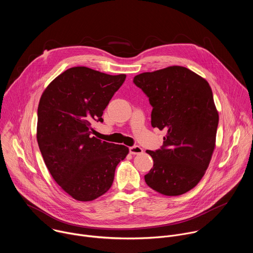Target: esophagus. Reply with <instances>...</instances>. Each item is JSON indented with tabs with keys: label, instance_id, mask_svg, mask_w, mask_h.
Instances as JSON below:
<instances>
[{
	"label": "esophagus",
	"instance_id": "esophagus-1",
	"mask_svg": "<svg viewBox=\"0 0 253 253\" xmlns=\"http://www.w3.org/2000/svg\"><path fill=\"white\" fill-rule=\"evenodd\" d=\"M129 151H130V153H131L132 155H136V154H141V153L143 152V149H142L140 146L135 145V146L130 147V148H129Z\"/></svg>",
	"mask_w": 253,
	"mask_h": 253
}]
</instances>
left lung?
Masks as SVG:
<instances>
[{
	"label": "left lung",
	"instance_id": "left-lung-1",
	"mask_svg": "<svg viewBox=\"0 0 253 253\" xmlns=\"http://www.w3.org/2000/svg\"><path fill=\"white\" fill-rule=\"evenodd\" d=\"M153 107L151 125L166 131L164 144L146 150L153 168L146 184L166 196L194 188L210 163L219 116L208 82L182 66H170L134 77Z\"/></svg>",
	"mask_w": 253,
	"mask_h": 253
}]
</instances>
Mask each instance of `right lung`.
Instances as JSON below:
<instances>
[{"instance_id":"add662e5","label":"right lung","mask_w":253,"mask_h":253,"mask_svg":"<svg viewBox=\"0 0 253 253\" xmlns=\"http://www.w3.org/2000/svg\"><path fill=\"white\" fill-rule=\"evenodd\" d=\"M125 78L73 67L56 77L41 96L40 151L57 184L78 201H92L109 190L117 165L129 153L124 145L92 136L96 132L92 124L103 122V111Z\"/></svg>"}]
</instances>
